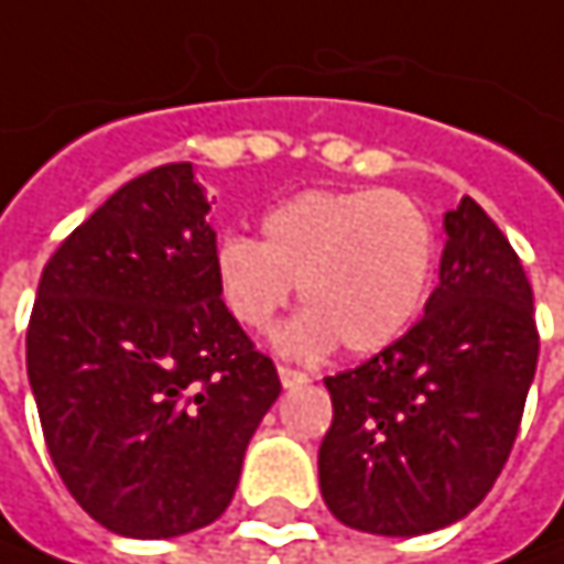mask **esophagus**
I'll return each instance as SVG.
<instances>
[{"label": "esophagus", "mask_w": 564, "mask_h": 564, "mask_svg": "<svg viewBox=\"0 0 564 564\" xmlns=\"http://www.w3.org/2000/svg\"><path fill=\"white\" fill-rule=\"evenodd\" d=\"M279 379H282L285 388H302V384H307V372H302V369H289V366H279Z\"/></svg>", "instance_id": "1"}]
</instances>
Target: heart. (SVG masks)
I'll use <instances>...</instances> for the list:
<instances>
[{"instance_id": "1", "label": "heart", "mask_w": 564, "mask_h": 564, "mask_svg": "<svg viewBox=\"0 0 564 564\" xmlns=\"http://www.w3.org/2000/svg\"><path fill=\"white\" fill-rule=\"evenodd\" d=\"M436 269V230L421 205L391 188H307L262 218V240L224 234L218 289L237 324L262 330L299 295L307 304L275 346L292 356L394 343L421 314Z\"/></svg>"}]
</instances>
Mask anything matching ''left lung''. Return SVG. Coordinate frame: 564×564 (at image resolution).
<instances>
[{
    "instance_id": "8db88e82",
    "label": "left lung",
    "mask_w": 564,
    "mask_h": 564,
    "mask_svg": "<svg viewBox=\"0 0 564 564\" xmlns=\"http://www.w3.org/2000/svg\"><path fill=\"white\" fill-rule=\"evenodd\" d=\"M440 285L379 356L327 376L334 423L317 471L330 513L421 536L475 510L513 449L540 334L520 257L475 198L443 215Z\"/></svg>"
}]
</instances>
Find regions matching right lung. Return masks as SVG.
I'll list each match as a JSON object with an SVG mask.
<instances>
[{"instance_id": "obj_1", "label": "right lung", "mask_w": 564, "mask_h": 564, "mask_svg": "<svg viewBox=\"0 0 564 564\" xmlns=\"http://www.w3.org/2000/svg\"><path fill=\"white\" fill-rule=\"evenodd\" d=\"M192 163L121 185L47 260L28 382L76 503L131 540L215 523L282 384L221 302Z\"/></svg>"}]
</instances>
